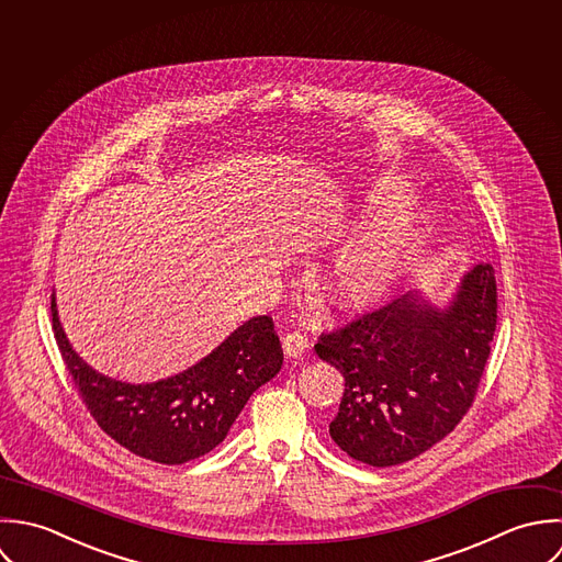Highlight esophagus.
I'll return each mask as SVG.
<instances>
[{
    "label": "esophagus",
    "mask_w": 562,
    "mask_h": 562,
    "mask_svg": "<svg viewBox=\"0 0 562 562\" xmlns=\"http://www.w3.org/2000/svg\"><path fill=\"white\" fill-rule=\"evenodd\" d=\"M282 349L289 358H297L302 353H306L308 349V337L300 330H291L286 337L282 338Z\"/></svg>",
    "instance_id": "34e87169"
}]
</instances>
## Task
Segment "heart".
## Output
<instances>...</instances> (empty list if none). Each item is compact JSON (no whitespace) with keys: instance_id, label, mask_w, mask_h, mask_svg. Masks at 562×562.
<instances>
[{"instance_id":"heart-1","label":"heart","mask_w":562,"mask_h":562,"mask_svg":"<svg viewBox=\"0 0 562 562\" xmlns=\"http://www.w3.org/2000/svg\"><path fill=\"white\" fill-rule=\"evenodd\" d=\"M389 195L391 189L378 193L380 200ZM417 220L411 200L391 202L360 238L342 247L328 273L333 300L345 308L380 302L404 273Z\"/></svg>"}]
</instances>
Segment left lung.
I'll list each match as a JSON object with an SVG mask.
<instances>
[{"label":"left lung","mask_w":562,"mask_h":562,"mask_svg":"<svg viewBox=\"0 0 562 562\" xmlns=\"http://www.w3.org/2000/svg\"><path fill=\"white\" fill-rule=\"evenodd\" d=\"M495 324V271L477 265L443 311L406 293L322 333L315 351L345 378L330 424L338 448L393 467L443 441L475 400Z\"/></svg>","instance_id":"obj_1"}]
</instances>
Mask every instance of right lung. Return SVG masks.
<instances>
[{"label": "right lung", "instance_id": "add662e5", "mask_svg": "<svg viewBox=\"0 0 562 562\" xmlns=\"http://www.w3.org/2000/svg\"><path fill=\"white\" fill-rule=\"evenodd\" d=\"M52 328L78 395L98 426L121 448L162 464H182L217 448L251 393L284 360L273 319L260 315L191 369L151 384H127L93 371L71 349L54 297Z\"/></svg>", "mask_w": 562, "mask_h": 562}]
</instances>
